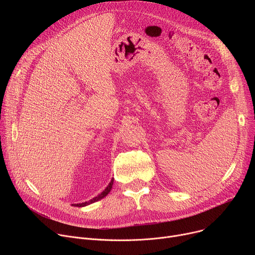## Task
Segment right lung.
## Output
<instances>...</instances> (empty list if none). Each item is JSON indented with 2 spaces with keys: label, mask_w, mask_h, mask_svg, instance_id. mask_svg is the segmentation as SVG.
Returning <instances> with one entry per match:
<instances>
[{
  "label": "right lung",
  "mask_w": 255,
  "mask_h": 255,
  "mask_svg": "<svg viewBox=\"0 0 255 255\" xmlns=\"http://www.w3.org/2000/svg\"><path fill=\"white\" fill-rule=\"evenodd\" d=\"M113 183H114V178L112 177L111 181H110V183H109V185L107 186V188H106L100 195H98L97 197L93 198L92 200H90V201H88V202L80 203V204H71V206H75V207H86V206H88V205H91V204H93V203H95V202H98V201L102 200V199L105 198L109 193H110V191H111L112 188H113Z\"/></svg>",
  "instance_id": "1"
}]
</instances>
